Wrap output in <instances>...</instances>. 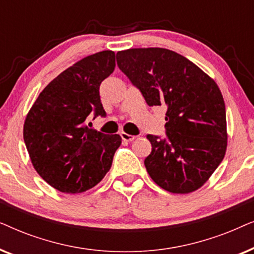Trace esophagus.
I'll return each instance as SVG.
<instances>
[{
    "label": "esophagus",
    "mask_w": 254,
    "mask_h": 254,
    "mask_svg": "<svg viewBox=\"0 0 254 254\" xmlns=\"http://www.w3.org/2000/svg\"><path fill=\"white\" fill-rule=\"evenodd\" d=\"M120 136H121V138H123V140H125V141H128V142L134 141L135 138H136V136H134V135H129V134L125 133V131H121V133H120Z\"/></svg>",
    "instance_id": "esophagus-1"
}]
</instances>
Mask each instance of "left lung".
<instances>
[{
	"instance_id": "8db88e82",
	"label": "left lung",
	"mask_w": 254,
	"mask_h": 254,
	"mask_svg": "<svg viewBox=\"0 0 254 254\" xmlns=\"http://www.w3.org/2000/svg\"><path fill=\"white\" fill-rule=\"evenodd\" d=\"M118 67L149 106H164L165 137L148 134L144 159L151 179L171 193L203 185L227 150V116L214 79L183 55L166 48H130L117 53Z\"/></svg>"
}]
</instances>
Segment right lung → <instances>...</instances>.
Instances as JSON below:
<instances>
[{
  "label": "right lung",
  "mask_w": 254,
  "mask_h": 254,
  "mask_svg": "<svg viewBox=\"0 0 254 254\" xmlns=\"http://www.w3.org/2000/svg\"><path fill=\"white\" fill-rule=\"evenodd\" d=\"M114 67L112 51L82 59L40 92L27 114L23 135L33 168L60 192H85L111 169L120 135L104 134L86 124L92 116L106 117L99 86Z\"/></svg>",
  "instance_id": "right-lung-1"
}]
</instances>
